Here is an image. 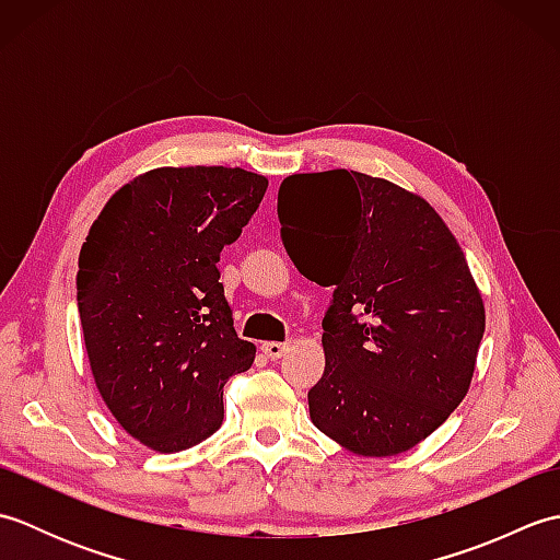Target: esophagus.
I'll return each mask as SVG.
<instances>
[{
	"label": "esophagus",
	"mask_w": 560,
	"mask_h": 560,
	"mask_svg": "<svg viewBox=\"0 0 560 560\" xmlns=\"http://www.w3.org/2000/svg\"><path fill=\"white\" fill-rule=\"evenodd\" d=\"M289 351V343H281V341H265L261 343V353L267 355L271 361H279L281 355H287Z\"/></svg>",
	"instance_id": "obj_1"
}]
</instances>
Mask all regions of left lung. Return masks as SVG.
<instances>
[{"label": "left lung", "instance_id": "1", "mask_svg": "<svg viewBox=\"0 0 560 560\" xmlns=\"http://www.w3.org/2000/svg\"><path fill=\"white\" fill-rule=\"evenodd\" d=\"M281 241L293 265L335 287L313 423L363 457H392L459 407L486 329L455 235L419 195L355 171L289 175Z\"/></svg>", "mask_w": 560, "mask_h": 560}]
</instances>
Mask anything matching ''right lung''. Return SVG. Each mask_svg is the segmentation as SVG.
Instances as JSON below:
<instances>
[{
  "label": "right lung",
  "instance_id": "obj_1",
  "mask_svg": "<svg viewBox=\"0 0 560 560\" xmlns=\"http://www.w3.org/2000/svg\"><path fill=\"white\" fill-rule=\"evenodd\" d=\"M267 185L223 165L149 171L108 199L81 247L91 373L117 423L151 450H187L219 431L223 385L255 361L217 261Z\"/></svg>",
  "mask_w": 560,
  "mask_h": 560
}]
</instances>
